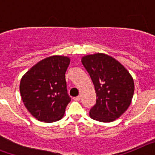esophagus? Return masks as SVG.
<instances>
[{
	"label": "esophagus",
	"mask_w": 155,
	"mask_h": 155,
	"mask_svg": "<svg viewBox=\"0 0 155 155\" xmlns=\"http://www.w3.org/2000/svg\"><path fill=\"white\" fill-rule=\"evenodd\" d=\"M80 99H81V96H76V97H74V101H80Z\"/></svg>",
	"instance_id": "1"
}]
</instances>
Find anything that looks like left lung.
<instances>
[{
    "mask_svg": "<svg viewBox=\"0 0 155 155\" xmlns=\"http://www.w3.org/2000/svg\"><path fill=\"white\" fill-rule=\"evenodd\" d=\"M81 62L96 92V102L90 109L91 118L104 123L114 121L130 105L134 92L132 77L120 63L103 53L85 56Z\"/></svg>",
    "mask_w": 155,
    "mask_h": 155,
    "instance_id": "left-lung-1",
    "label": "left lung"
}]
</instances>
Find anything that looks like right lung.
<instances>
[{
	"instance_id": "right-lung-1",
	"label": "right lung",
	"mask_w": 155,
	"mask_h": 155,
	"mask_svg": "<svg viewBox=\"0 0 155 155\" xmlns=\"http://www.w3.org/2000/svg\"><path fill=\"white\" fill-rule=\"evenodd\" d=\"M70 59L53 56L39 61L22 77L20 93L25 107L37 120L52 123L61 120L71 102L65 73Z\"/></svg>"
}]
</instances>
